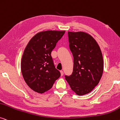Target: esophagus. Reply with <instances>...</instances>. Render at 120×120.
I'll use <instances>...</instances> for the list:
<instances>
[{"label":"esophagus","instance_id":"obj_1","mask_svg":"<svg viewBox=\"0 0 120 120\" xmlns=\"http://www.w3.org/2000/svg\"><path fill=\"white\" fill-rule=\"evenodd\" d=\"M60 75H61V76H63V74H64L63 71H60Z\"/></svg>","mask_w":120,"mask_h":120}]
</instances>
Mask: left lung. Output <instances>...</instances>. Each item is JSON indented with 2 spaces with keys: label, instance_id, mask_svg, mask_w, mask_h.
Listing matches in <instances>:
<instances>
[{
  "label": "left lung",
  "instance_id": "left-lung-1",
  "mask_svg": "<svg viewBox=\"0 0 120 120\" xmlns=\"http://www.w3.org/2000/svg\"><path fill=\"white\" fill-rule=\"evenodd\" d=\"M68 36L74 66L71 75L65 78L73 91L83 95L92 91L102 77V53L94 38L87 33L68 32Z\"/></svg>",
  "mask_w": 120,
  "mask_h": 120
}]
</instances>
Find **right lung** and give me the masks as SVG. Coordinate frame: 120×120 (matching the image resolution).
<instances>
[{
    "mask_svg": "<svg viewBox=\"0 0 120 120\" xmlns=\"http://www.w3.org/2000/svg\"><path fill=\"white\" fill-rule=\"evenodd\" d=\"M64 33V31L40 32L32 37L25 49L21 72L28 86L36 92L49 90L60 76L54 66L51 52Z\"/></svg>",
    "mask_w": 120,
    "mask_h": 120,
    "instance_id": "right-lung-1",
    "label": "right lung"
}]
</instances>
